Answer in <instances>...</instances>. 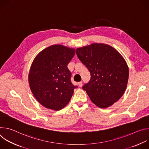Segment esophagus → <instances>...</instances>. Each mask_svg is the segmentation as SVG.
<instances>
[{"mask_svg": "<svg viewBox=\"0 0 149 149\" xmlns=\"http://www.w3.org/2000/svg\"><path fill=\"white\" fill-rule=\"evenodd\" d=\"M78 86H79V87H82V81H80V82H78Z\"/></svg>", "mask_w": 149, "mask_h": 149, "instance_id": "1", "label": "esophagus"}]
</instances>
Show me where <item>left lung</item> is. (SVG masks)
<instances>
[{
  "mask_svg": "<svg viewBox=\"0 0 149 149\" xmlns=\"http://www.w3.org/2000/svg\"><path fill=\"white\" fill-rule=\"evenodd\" d=\"M76 54L91 74L90 81L82 87L91 101L100 108H107L123 95L129 70L121 55L104 44L78 48Z\"/></svg>",
  "mask_w": 149,
  "mask_h": 149,
  "instance_id": "left-lung-1",
  "label": "left lung"
}]
</instances>
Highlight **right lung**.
<instances>
[{"label": "right lung", "instance_id": "right-lung-1", "mask_svg": "<svg viewBox=\"0 0 149 149\" xmlns=\"http://www.w3.org/2000/svg\"><path fill=\"white\" fill-rule=\"evenodd\" d=\"M75 54V49L54 45L35 58L29 73V84L34 97L44 107L57 111L70 102L77 86L71 83V72L67 65Z\"/></svg>", "mask_w": 149, "mask_h": 149}]
</instances>
